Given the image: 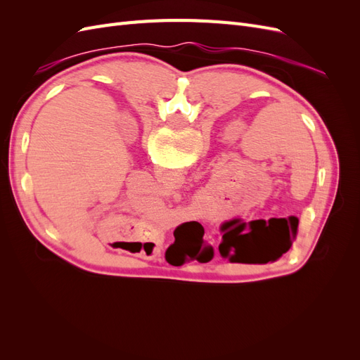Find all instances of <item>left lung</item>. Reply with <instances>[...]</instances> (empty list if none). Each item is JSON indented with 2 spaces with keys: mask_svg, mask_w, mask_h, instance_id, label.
Segmentation results:
<instances>
[{
  "mask_svg": "<svg viewBox=\"0 0 360 360\" xmlns=\"http://www.w3.org/2000/svg\"><path fill=\"white\" fill-rule=\"evenodd\" d=\"M250 228H246V225H236L230 230H226L225 234L222 236L224 242L222 245V252L221 255L224 257H230L231 263H250L251 261H258V263H267L270 259H275L278 257H281L282 254H285L287 250L290 249L292 240L290 238H284V240H281L275 245V248H271V250L269 254H259L255 255L252 254V248L254 243L257 240H263V234L267 233V230L270 228L266 226L264 222H250L249 224ZM250 233H248L247 231ZM221 250V246H219ZM243 254L240 255V252Z\"/></svg>",
  "mask_w": 360,
  "mask_h": 360,
  "instance_id": "8db88e82",
  "label": "left lung"
}]
</instances>
